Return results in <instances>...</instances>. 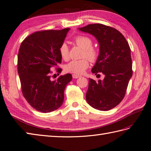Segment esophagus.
Instances as JSON below:
<instances>
[{
  "mask_svg": "<svg viewBox=\"0 0 151 151\" xmlns=\"http://www.w3.org/2000/svg\"><path fill=\"white\" fill-rule=\"evenodd\" d=\"M80 77H81V76L78 75H75V74L73 75V78H80Z\"/></svg>",
  "mask_w": 151,
  "mask_h": 151,
  "instance_id": "1",
  "label": "esophagus"
}]
</instances>
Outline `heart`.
Returning a JSON list of instances; mask_svg holds the SVG:
<instances>
[{"label":"heart","mask_w":151,"mask_h":151,"mask_svg":"<svg viewBox=\"0 0 151 151\" xmlns=\"http://www.w3.org/2000/svg\"><path fill=\"white\" fill-rule=\"evenodd\" d=\"M75 42L76 45L84 50L83 57L88 58L91 61H95L97 60L98 52L92 47L93 42L90 38L86 36H78L75 38ZM60 54L63 60H67L69 59V47L66 43L64 42L60 46ZM88 66H89V61L87 59L73 60L66 65L65 67V70L68 73L81 75L84 73Z\"/></svg>","instance_id":"heart-1"}]
</instances>
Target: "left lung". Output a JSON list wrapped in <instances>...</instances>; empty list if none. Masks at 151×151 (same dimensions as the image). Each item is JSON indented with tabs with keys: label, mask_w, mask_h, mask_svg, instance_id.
Segmentation results:
<instances>
[{
	"label": "left lung",
	"mask_w": 151,
	"mask_h": 151,
	"mask_svg": "<svg viewBox=\"0 0 151 151\" xmlns=\"http://www.w3.org/2000/svg\"><path fill=\"white\" fill-rule=\"evenodd\" d=\"M78 30L95 37L99 53L91 72L102 73L104 79L96 82L89 78L86 99L90 106L99 111H109L122 101L132 76L131 50L124 37L113 27L96 23Z\"/></svg>",
	"instance_id": "left-lung-1"
}]
</instances>
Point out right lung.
<instances>
[{"mask_svg": "<svg viewBox=\"0 0 151 151\" xmlns=\"http://www.w3.org/2000/svg\"><path fill=\"white\" fill-rule=\"evenodd\" d=\"M69 30L37 31L21 44L17 71L23 95L31 107L41 113H50L61 107L64 90L72 80V75L66 74L52 81L50 71L61 63L60 47ZM57 72L60 73L61 69L58 68Z\"/></svg>", "mask_w": 151, "mask_h": 151, "instance_id": "obj_1", "label": "right lung"}]
</instances>
